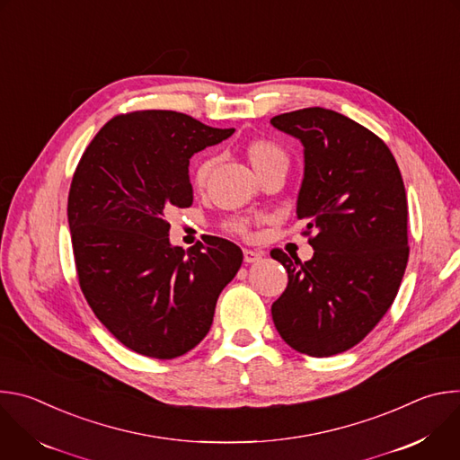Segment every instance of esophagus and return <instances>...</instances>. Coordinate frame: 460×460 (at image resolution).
<instances>
[{"label":"esophagus","mask_w":460,"mask_h":460,"mask_svg":"<svg viewBox=\"0 0 460 460\" xmlns=\"http://www.w3.org/2000/svg\"><path fill=\"white\" fill-rule=\"evenodd\" d=\"M260 258H261V252L252 249H243V261H247V264H252V261H258Z\"/></svg>","instance_id":"esophagus-1"}]
</instances>
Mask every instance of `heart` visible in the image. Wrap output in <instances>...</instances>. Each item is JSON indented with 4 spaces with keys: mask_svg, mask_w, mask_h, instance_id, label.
<instances>
[{
    "mask_svg": "<svg viewBox=\"0 0 460 460\" xmlns=\"http://www.w3.org/2000/svg\"><path fill=\"white\" fill-rule=\"evenodd\" d=\"M245 156L251 162L252 169L258 172V176L266 174L273 169H288V165H289L288 151L279 142H275L271 138H254V140H251L245 146ZM215 162H217L215 155H209V153H206L204 156L196 160V164L190 171V181H192L194 189H204L206 187ZM266 220L268 218L264 215H240V217L229 218L224 224V227L233 234L247 236L254 224L266 222Z\"/></svg>",
    "mask_w": 460,
    "mask_h": 460,
    "instance_id": "obj_1",
    "label": "heart"
}]
</instances>
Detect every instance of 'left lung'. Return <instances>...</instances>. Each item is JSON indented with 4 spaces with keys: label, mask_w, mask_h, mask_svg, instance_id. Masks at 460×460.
<instances>
[{
    "label": "left lung",
    "mask_w": 460,
    "mask_h": 460,
    "mask_svg": "<svg viewBox=\"0 0 460 460\" xmlns=\"http://www.w3.org/2000/svg\"><path fill=\"white\" fill-rule=\"evenodd\" d=\"M271 123L304 144L296 215L314 249L307 261L271 251L288 271L273 322L298 353L332 357L364 341L399 293L410 256L402 174L387 146L341 112L309 107Z\"/></svg>",
    "instance_id": "obj_1"
}]
</instances>
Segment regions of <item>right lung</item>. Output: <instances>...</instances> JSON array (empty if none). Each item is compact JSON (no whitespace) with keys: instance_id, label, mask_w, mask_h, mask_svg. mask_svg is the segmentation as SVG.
Returning a JSON list of instances; mask_svg holds the SVG:
<instances>
[{"instance_id":"obj_1","label":"right lung","mask_w":460,"mask_h":460,"mask_svg":"<svg viewBox=\"0 0 460 460\" xmlns=\"http://www.w3.org/2000/svg\"><path fill=\"white\" fill-rule=\"evenodd\" d=\"M233 133L176 111H135L109 119L80 158L67 202L78 282L135 353L167 360L199 346L242 266L226 238L172 247L167 222L171 208L192 204L189 158Z\"/></svg>"}]
</instances>
